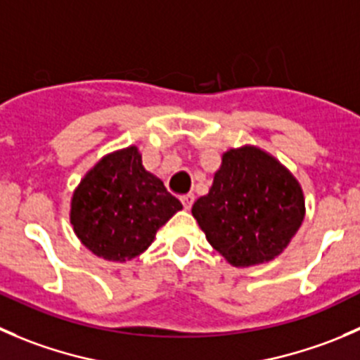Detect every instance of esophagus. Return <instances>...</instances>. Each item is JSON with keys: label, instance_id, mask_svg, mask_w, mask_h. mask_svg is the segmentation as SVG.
Listing matches in <instances>:
<instances>
[{"label": "esophagus", "instance_id": "1", "mask_svg": "<svg viewBox=\"0 0 360 360\" xmlns=\"http://www.w3.org/2000/svg\"><path fill=\"white\" fill-rule=\"evenodd\" d=\"M194 194H184V195H180V201H181V205H184V208L185 210H191L192 208V205H194Z\"/></svg>", "mask_w": 360, "mask_h": 360}]
</instances>
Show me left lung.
<instances>
[{
    "label": "left lung",
    "mask_w": 360,
    "mask_h": 360,
    "mask_svg": "<svg viewBox=\"0 0 360 360\" xmlns=\"http://www.w3.org/2000/svg\"><path fill=\"white\" fill-rule=\"evenodd\" d=\"M206 240L233 266L275 259L304 219L297 180L269 154L255 147L227 150L210 192L192 206Z\"/></svg>",
    "instance_id": "left-lung-1"
}]
</instances>
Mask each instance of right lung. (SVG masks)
<instances>
[{
	"instance_id": "obj_1",
	"label": "right lung",
	"mask_w": 360,
	"mask_h": 360,
	"mask_svg": "<svg viewBox=\"0 0 360 360\" xmlns=\"http://www.w3.org/2000/svg\"><path fill=\"white\" fill-rule=\"evenodd\" d=\"M181 202L141 165L136 147L103 158L80 181L70 219L82 243L98 257L126 261L147 250Z\"/></svg>"
}]
</instances>
